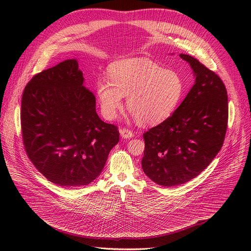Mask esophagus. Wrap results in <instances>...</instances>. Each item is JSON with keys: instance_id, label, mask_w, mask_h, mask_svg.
<instances>
[{"instance_id": "34e87169", "label": "esophagus", "mask_w": 251, "mask_h": 251, "mask_svg": "<svg viewBox=\"0 0 251 251\" xmlns=\"http://www.w3.org/2000/svg\"><path fill=\"white\" fill-rule=\"evenodd\" d=\"M120 134H121V136H122L123 138H131V137L134 136L133 131H131V130L128 129V128H122V129L120 130Z\"/></svg>"}]
</instances>
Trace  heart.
I'll return each mask as SVG.
<instances>
[{
    "instance_id": "obj_1",
    "label": "heart",
    "mask_w": 251,
    "mask_h": 251,
    "mask_svg": "<svg viewBox=\"0 0 251 251\" xmlns=\"http://www.w3.org/2000/svg\"><path fill=\"white\" fill-rule=\"evenodd\" d=\"M109 78H100L97 95L102 115L112 120L127 108L140 125L159 124L172 115L181 102L185 84L173 70H167L147 58L125 59L109 68Z\"/></svg>"
}]
</instances>
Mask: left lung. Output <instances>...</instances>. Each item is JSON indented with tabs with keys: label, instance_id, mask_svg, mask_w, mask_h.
I'll return each mask as SVG.
<instances>
[{
	"label": "left lung",
	"instance_id": "left-lung-1",
	"mask_svg": "<svg viewBox=\"0 0 251 251\" xmlns=\"http://www.w3.org/2000/svg\"><path fill=\"white\" fill-rule=\"evenodd\" d=\"M180 57L190 64L195 83L173 115L143 133V172L163 186L199 176L220 151L228 127V96L222 79L192 56Z\"/></svg>",
	"mask_w": 251,
	"mask_h": 251
}]
</instances>
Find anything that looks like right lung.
I'll list each match as a JSON object with an SVG mask.
<instances>
[{"mask_svg":"<svg viewBox=\"0 0 251 251\" xmlns=\"http://www.w3.org/2000/svg\"><path fill=\"white\" fill-rule=\"evenodd\" d=\"M20 120L26 154L59 186L88 185L119 141L118 127L98 116L96 97L83 85L76 60L31 78L22 94Z\"/></svg>","mask_w":251,"mask_h":251,"instance_id":"1","label":"right lung"}]
</instances>
